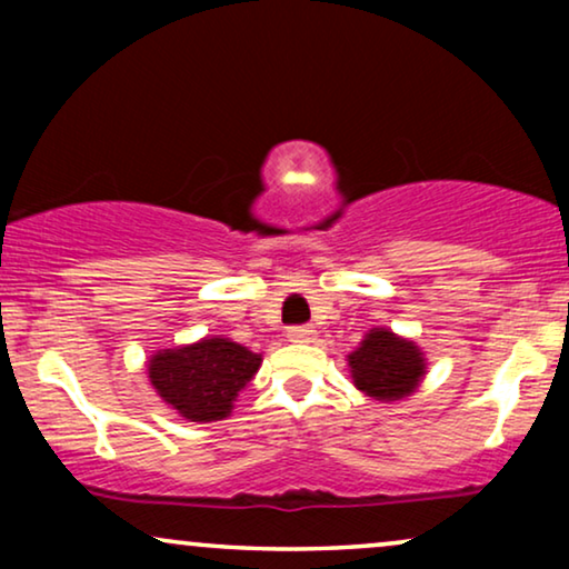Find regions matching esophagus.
<instances>
[{"mask_svg": "<svg viewBox=\"0 0 569 569\" xmlns=\"http://www.w3.org/2000/svg\"><path fill=\"white\" fill-rule=\"evenodd\" d=\"M287 337H290L292 341H313L316 329H313V326H290Z\"/></svg>", "mask_w": 569, "mask_h": 569, "instance_id": "obj_1", "label": "esophagus"}]
</instances>
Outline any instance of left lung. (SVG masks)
<instances>
[{
  "instance_id": "8db88e82",
  "label": "left lung",
  "mask_w": 569,
  "mask_h": 569,
  "mask_svg": "<svg viewBox=\"0 0 569 569\" xmlns=\"http://www.w3.org/2000/svg\"><path fill=\"white\" fill-rule=\"evenodd\" d=\"M355 386L378 401H396L415 391L425 376L422 352L386 329H372L349 355Z\"/></svg>"
}]
</instances>
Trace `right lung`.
Listing matches in <instances>:
<instances>
[{"label": "right lung", "mask_w": 569, "mask_h": 569, "mask_svg": "<svg viewBox=\"0 0 569 569\" xmlns=\"http://www.w3.org/2000/svg\"><path fill=\"white\" fill-rule=\"evenodd\" d=\"M259 365L261 355L214 337L191 347L162 349L150 360V380L181 417L214 422L230 415L232 401Z\"/></svg>", "instance_id": "right-lung-1"}]
</instances>
